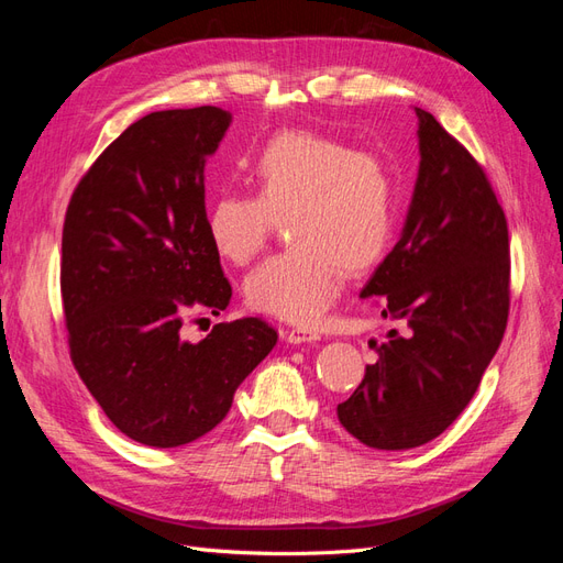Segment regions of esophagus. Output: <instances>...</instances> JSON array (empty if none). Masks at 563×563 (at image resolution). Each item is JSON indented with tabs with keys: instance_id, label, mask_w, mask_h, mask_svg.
Wrapping results in <instances>:
<instances>
[{
	"instance_id": "34e87169",
	"label": "esophagus",
	"mask_w": 563,
	"mask_h": 563,
	"mask_svg": "<svg viewBox=\"0 0 563 563\" xmlns=\"http://www.w3.org/2000/svg\"><path fill=\"white\" fill-rule=\"evenodd\" d=\"M321 335L317 329H308V327H296V329H288L286 331V340L288 343L294 345H300V343H317Z\"/></svg>"
}]
</instances>
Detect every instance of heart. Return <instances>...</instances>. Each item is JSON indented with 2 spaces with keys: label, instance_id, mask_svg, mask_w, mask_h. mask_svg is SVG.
<instances>
[{
  "label": "heart",
  "instance_id": "heart-1",
  "mask_svg": "<svg viewBox=\"0 0 563 563\" xmlns=\"http://www.w3.org/2000/svg\"><path fill=\"white\" fill-rule=\"evenodd\" d=\"M251 195L223 192L207 211L213 251L249 265L286 218L294 246L272 255L246 279L253 310L291 323H314L343 288L345 272L376 265L395 232L397 180L378 152L354 150L335 135L286 129L244 159Z\"/></svg>",
  "mask_w": 563,
  "mask_h": 563
}]
</instances>
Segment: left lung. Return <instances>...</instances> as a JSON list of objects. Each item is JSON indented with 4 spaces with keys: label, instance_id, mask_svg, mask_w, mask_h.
<instances>
[{
    "label": "left lung",
    "instance_id": "8db88e82",
    "mask_svg": "<svg viewBox=\"0 0 563 563\" xmlns=\"http://www.w3.org/2000/svg\"><path fill=\"white\" fill-rule=\"evenodd\" d=\"M420 168L397 246L362 298L399 321L338 420L362 444H428L465 411L509 314L507 218L484 166L416 108Z\"/></svg>",
    "mask_w": 563,
    "mask_h": 563
}]
</instances>
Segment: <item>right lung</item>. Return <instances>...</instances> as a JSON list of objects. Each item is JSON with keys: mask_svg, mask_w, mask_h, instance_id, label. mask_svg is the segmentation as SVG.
Here are the masks:
<instances>
[{"mask_svg": "<svg viewBox=\"0 0 563 563\" xmlns=\"http://www.w3.org/2000/svg\"><path fill=\"white\" fill-rule=\"evenodd\" d=\"M232 114L150 112L112 141L65 211L60 296L70 360L119 432L174 449L211 432L236 387L277 345L261 317L190 343L192 312L228 308L232 286L207 234L203 164Z\"/></svg>", "mask_w": 563, "mask_h": 563, "instance_id": "1", "label": "right lung"}]
</instances>
